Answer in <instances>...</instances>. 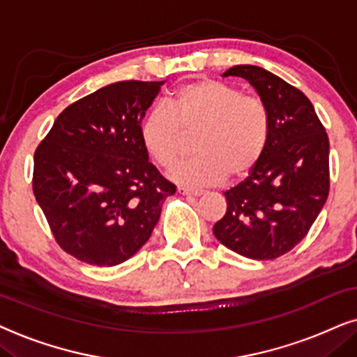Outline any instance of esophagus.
I'll use <instances>...</instances> for the list:
<instances>
[{
    "instance_id": "1",
    "label": "esophagus",
    "mask_w": 357,
    "mask_h": 357,
    "mask_svg": "<svg viewBox=\"0 0 357 357\" xmlns=\"http://www.w3.org/2000/svg\"><path fill=\"white\" fill-rule=\"evenodd\" d=\"M178 192L181 194V196H192V197L202 196L204 194V191H197V189H189V188H183V186L178 188Z\"/></svg>"
}]
</instances>
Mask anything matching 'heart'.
<instances>
[{
	"mask_svg": "<svg viewBox=\"0 0 357 357\" xmlns=\"http://www.w3.org/2000/svg\"><path fill=\"white\" fill-rule=\"evenodd\" d=\"M271 119L264 101L241 94L217 79H197L174 89L165 107H155L140 127L142 144L161 168H171L186 150V134H196V156L171 171L174 181L211 186L227 176L248 174L269 140Z\"/></svg>",
	"mask_w": 357,
	"mask_h": 357,
	"instance_id": "heart-1",
	"label": "heart"
}]
</instances>
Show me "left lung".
<instances>
[{"mask_svg": "<svg viewBox=\"0 0 357 357\" xmlns=\"http://www.w3.org/2000/svg\"><path fill=\"white\" fill-rule=\"evenodd\" d=\"M222 76H240L255 88L271 130L259 163L225 192L227 212L213 235L245 258H279L301 243L325 206L330 142L308 98L282 78L255 65L231 66Z\"/></svg>", "mask_w": 357, "mask_h": 357, "instance_id": "left-lung-1", "label": "left lung"}]
</instances>
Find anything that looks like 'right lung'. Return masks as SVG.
I'll list each match as a JSON object with an SVG mask.
<instances>
[{"label":"right lung","instance_id":"1","mask_svg":"<svg viewBox=\"0 0 357 357\" xmlns=\"http://www.w3.org/2000/svg\"><path fill=\"white\" fill-rule=\"evenodd\" d=\"M165 82H119L70 104L34 155L36 201L76 259L116 266L134 256L176 186L149 161L140 127Z\"/></svg>","mask_w":357,"mask_h":357}]
</instances>
